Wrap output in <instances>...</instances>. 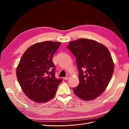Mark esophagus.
<instances>
[{"label": "esophagus", "mask_w": 129, "mask_h": 129, "mask_svg": "<svg viewBox=\"0 0 129 129\" xmlns=\"http://www.w3.org/2000/svg\"><path fill=\"white\" fill-rule=\"evenodd\" d=\"M69 77H70V75H67V76H66L64 77V80H68V79L69 78Z\"/></svg>", "instance_id": "1"}]
</instances>
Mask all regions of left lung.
I'll return each instance as SVG.
<instances>
[{"label":"left lung","instance_id":"obj_1","mask_svg":"<svg viewBox=\"0 0 129 129\" xmlns=\"http://www.w3.org/2000/svg\"><path fill=\"white\" fill-rule=\"evenodd\" d=\"M67 48L76 57L80 81L73 88L75 94L84 101L94 100L107 87L114 64L106 47L94 40L80 39L71 41Z\"/></svg>","mask_w":129,"mask_h":129}]
</instances>
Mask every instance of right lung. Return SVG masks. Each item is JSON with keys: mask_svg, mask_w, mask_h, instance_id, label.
Instances as JSON below:
<instances>
[{"mask_svg": "<svg viewBox=\"0 0 129 129\" xmlns=\"http://www.w3.org/2000/svg\"><path fill=\"white\" fill-rule=\"evenodd\" d=\"M61 42L46 41L34 44L23 54L17 77L25 95L37 103H46L55 96L62 79L55 77L53 54Z\"/></svg>", "mask_w": 129, "mask_h": 129, "instance_id": "obj_1", "label": "right lung"}]
</instances>
